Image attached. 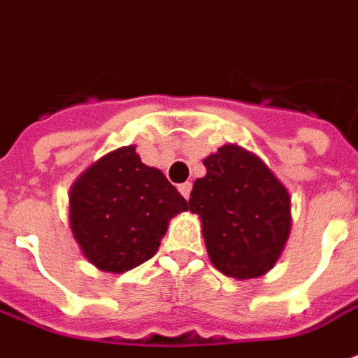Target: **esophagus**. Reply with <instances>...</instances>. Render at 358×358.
<instances>
[{
    "label": "esophagus",
    "instance_id": "esophagus-1",
    "mask_svg": "<svg viewBox=\"0 0 358 358\" xmlns=\"http://www.w3.org/2000/svg\"><path fill=\"white\" fill-rule=\"evenodd\" d=\"M178 189H180V194L187 199V197H189V192H192V182H184V184H180Z\"/></svg>",
    "mask_w": 358,
    "mask_h": 358
}]
</instances>
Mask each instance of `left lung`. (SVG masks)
<instances>
[{
	"instance_id": "left-lung-1",
	"label": "left lung",
	"mask_w": 358,
	"mask_h": 358,
	"mask_svg": "<svg viewBox=\"0 0 358 358\" xmlns=\"http://www.w3.org/2000/svg\"><path fill=\"white\" fill-rule=\"evenodd\" d=\"M189 211L201 221L209 259L222 275L256 279L273 269L292 227L291 196L256 153L227 143L203 159Z\"/></svg>"
}]
</instances>
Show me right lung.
<instances>
[{
    "instance_id": "right-lung-1",
    "label": "right lung",
    "mask_w": 358,
    "mask_h": 358,
    "mask_svg": "<svg viewBox=\"0 0 358 358\" xmlns=\"http://www.w3.org/2000/svg\"><path fill=\"white\" fill-rule=\"evenodd\" d=\"M187 209L159 169L147 166L136 145L101 157L69 189V229L87 262L126 273L151 259L169 222Z\"/></svg>"
}]
</instances>
